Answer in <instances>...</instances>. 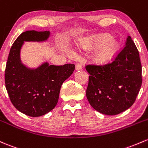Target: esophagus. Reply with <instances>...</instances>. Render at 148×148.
I'll return each instance as SVG.
<instances>
[{
	"mask_svg": "<svg viewBox=\"0 0 148 148\" xmlns=\"http://www.w3.org/2000/svg\"><path fill=\"white\" fill-rule=\"evenodd\" d=\"M82 69V66L79 64H77V66H76V70H81Z\"/></svg>",
	"mask_w": 148,
	"mask_h": 148,
	"instance_id": "1",
	"label": "esophagus"
}]
</instances>
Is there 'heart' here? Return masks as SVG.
Here are the masks:
<instances>
[{"label":"heart","mask_w":148,"mask_h":148,"mask_svg":"<svg viewBox=\"0 0 148 148\" xmlns=\"http://www.w3.org/2000/svg\"><path fill=\"white\" fill-rule=\"evenodd\" d=\"M86 49H95L94 60L99 64H107L111 62L118 51V42L106 35H99L86 40L82 44Z\"/></svg>","instance_id":"heart-1"}]
</instances>
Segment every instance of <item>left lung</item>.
Here are the masks:
<instances>
[{
    "label": "left lung",
    "mask_w": 148,
    "mask_h": 148,
    "mask_svg": "<svg viewBox=\"0 0 148 148\" xmlns=\"http://www.w3.org/2000/svg\"><path fill=\"white\" fill-rule=\"evenodd\" d=\"M86 69L90 74L86 98L95 110L114 116L134 103L142 85V66L131 37L112 63L87 65Z\"/></svg>",
    "instance_id": "8db88e82"
}]
</instances>
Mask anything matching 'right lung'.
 <instances>
[{"instance_id": "obj_1", "label": "right lung", "mask_w": 148, "mask_h": 148, "mask_svg": "<svg viewBox=\"0 0 148 148\" xmlns=\"http://www.w3.org/2000/svg\"><path fill=\"white\" fill-rule=\"evenodd\" d=\"M49 35V31L23 32L10 48L6 64L5 83L10 101L16 109L31 117L44 116L53 109L62 84L75 69L73 64L55 66L45 62L37 68H29L22 62L25 42H45Z\"/></svg>"}]
</instances>
